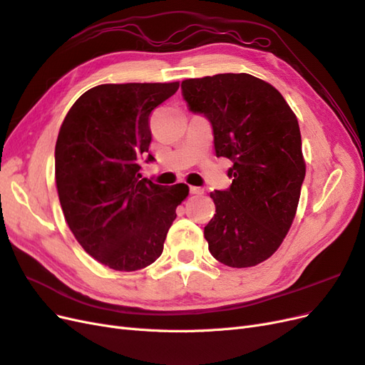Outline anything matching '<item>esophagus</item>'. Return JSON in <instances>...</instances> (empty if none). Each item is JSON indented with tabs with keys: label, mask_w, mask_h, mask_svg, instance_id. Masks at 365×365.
<instances>
[{
	"label": "esophagus",
	"mask_w": 365,
	"mask_h": 365,
	"mask_svg": "<svg viewBox=\"0 0 365 365\" xmlns=\"http://www.w3.org/2000/svg\"><path fill=\"white\" fill-rule=\"evenodd\" d=\"M190 193H192V195H202V193H204V189H202V187L190 185Z\"/></svg>",
	"instance_id": "esophagus-1"
}]
</instances>
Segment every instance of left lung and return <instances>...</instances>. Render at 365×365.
<instances>
[{"mask_svg":"<svg viewBox=\"0 0 365 365\" xmlns=\"http://www.w3.org/2000/svg\"><path fill=\"white\" fill-rule=\"evenodd\" d=\"M181 90L212 123L216 157L233 161V182L210 193L208 250L227 267H254L277 251L295 217L306 175L297 117L272 85L247 73L187 79Z\"/></svg>","mask_w":365,"mask_h":365,"instance_id":"left-lung-1","label":"left lung"}]
</instances>
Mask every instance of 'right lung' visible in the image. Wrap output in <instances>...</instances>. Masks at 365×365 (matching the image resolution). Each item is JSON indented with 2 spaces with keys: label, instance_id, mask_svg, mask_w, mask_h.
<instances>
[{
  "label": "right lung",
  "instance_id": "add662e5",
  "mask_svg": "<svg viewBox=\"0 0 365 365\" xmlns=\"http://www.w3.org/2000/svg\"><path fill=\"white\" fill-rule=\"evenodd\" d=\"M180 83H106L83 93L61 126L54 169L65 220L82 248L115 271H137L163 252L189 185L141 178L149 115Z\"/></svg>",
  "mask_w": 365,
  "mask_h": 365
}]
</instances>
